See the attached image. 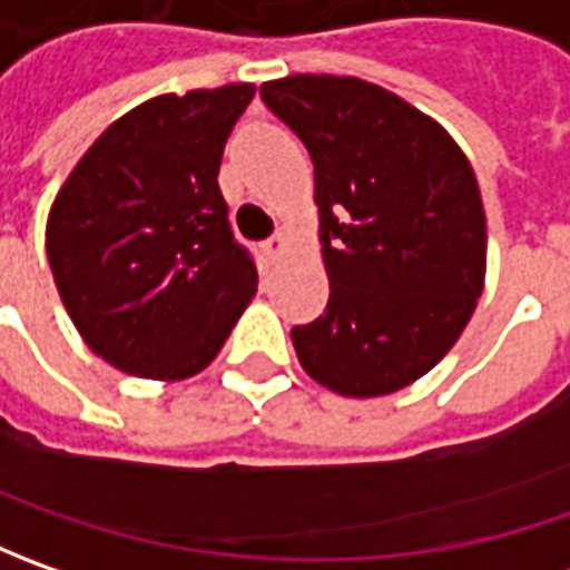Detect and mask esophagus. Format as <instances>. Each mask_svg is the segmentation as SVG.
<instances>
[{
	"label": "esophagus",
	"instance_id": "34e87169",
	"mask_svg": "<svg viewBox=\"0 0 570 570\" xmlns=\"http://www.w3.org/2000/svg\"><path fill=\"white\" fill-rule=\"evenodd\" d=\"M285 250H288V237H285V234H275V237H269V240L263 244V253H266V259H273V263Z\"/></svg>",
	"mask_w": 570,
	"mask_h": 570
}]
</instances>
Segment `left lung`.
Here are the masks:
<instances>
[{
    "label": "left lung",
    "mask_w": 570,
    "mask_h": 570,
    "mask_svg": "<svg viewBox=\"0 0 570 570\" xmlns=\"http://www.w3.org/2000/svg\"><path fill=\"white\" fill-rule=\"evenodd\" d=\"M307 145L330 278L326 314L292 330L301 367L371 400L425 377L485 288V208L470 158L419 107L355 76L259 88Z\"/></svg>",
    "instance_id": "1"
}]
</instances>
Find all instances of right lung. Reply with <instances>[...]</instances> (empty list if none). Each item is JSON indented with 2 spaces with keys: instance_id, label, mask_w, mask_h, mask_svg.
<instances>
[{
  "instance_id": "right-lung-1",
  "label": "right lung",
  "mask_w": 570,
  "mask_h": 570,
  "mask_svg": "<svg viewBox=\"0 0 570 570\" xmlns=\"http://www.w3.org/2000/svg\"><path fill=\"white\" fill-rule=\"evenodd\" d=\"M256 85L158 95L81 155L47 218V259L85 345L117 371L187 381L256 295L218 167Z\"/></svg>"
}]
</instances>
